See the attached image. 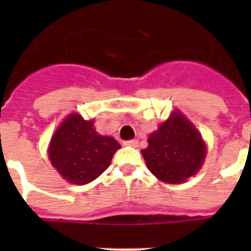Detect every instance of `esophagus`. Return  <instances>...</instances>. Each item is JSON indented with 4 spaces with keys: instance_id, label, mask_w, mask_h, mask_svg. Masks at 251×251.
Wrapping results in <instances>:
<instances>
[{
    "instance_id": "esophagus-1",
    "label": "esophagus",
    "mask_w": 251,
    "mask_h": 251,
    "mask_svg": "<svg viewBox=\"0 0 251 251\" xmlns=\"http://www.w3.org/2000/svg\"><path fill=\"white\" fill-rule=\"evenodd\" d=\"M125 145H127V147H138V140H129V141H125L124 142Z\"/></svg>"
}]
</instances>
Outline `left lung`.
Listing matches in <instances>:
<instances>
[{
    "mask_svg": "<svg viewBox=\"0 0 251 251\" xmlns=\"http://www.w3.org/2000/svg\"><path fill=\"white\" fill-rule=\"evenodd\" d=\"M148 169L158 180L181 184L199 172L207 148L198 129L180 111L148 137V148L141 151Z\"/></svg>",
    "mask_w": 251,
    "mask_h": 251,
    "instance_id": "1",
    "label": "left lung"
}]
</instances>
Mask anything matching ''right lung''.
<instances>
[{
    "label": "right lung",
    "instance_id": "right-lung-1",
    "mask_svg": "<svg viewBox=\"0 0 251 251\" xmlns=\"http://www.w3.org/2000/svg\"><path fill=\"white\" fill-rule=\"evenodd\" d=\"M121 148L113 137L100 136L94 121L72 113L52 136L48 157L62 177L72 184H87L109 168Z\"/></svg>",
    "mask_w": 251,
    "mask_h": 251
}]
</instances>
